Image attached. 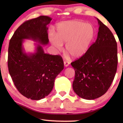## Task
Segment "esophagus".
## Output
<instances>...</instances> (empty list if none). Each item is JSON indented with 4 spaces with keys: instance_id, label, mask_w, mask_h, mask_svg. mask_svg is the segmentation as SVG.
<instances>
[{
    "instance_id": "obj_1",
    "label": "esophagus",
    "mask_w": 123,
    "mask_h": 123,
    "mask_svg": "<svg viewBox=\"0 0 123 123\" xmlns=\"http://www.w3.org/2000/svg\"><path fill=\"white\" fill-rule=\"evenodd\" d=\"M69 62H66V61L64 62V67H67L69 65Z\"/></svg>"
}]
</instances>
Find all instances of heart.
Segmentation results:
<instances>
[{
    "label": "heart",
    "mask_w": 123,
    "mask_h": 123,
    "mask_svg": "<svg viewBox=\"0 0 123 123\" xmlns=\"http://www.w3.org/2000/svg\"><path fill=\"white\" fill-rule=\"evenodd\" d=\"M93 26L78 20L63 22L57 26L55 37H51V44L61 50L65 43V50L73 58H80L86 53L94 38Z\"/></svg>",
    "instance_id": "heart-1"
}]
</instances>
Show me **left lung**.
I'll return each mask as SVG.
<instances>
[{"label":"left lung","instance_id":"8db88e82","mask_svg":"<svg viewBox=\"0 0 123 123\" xmlns=\"http://www.w3.org/2000/svg\"><path fill=\"white\" fill-rule=\"evenodd\" d=\"M97 38L83 56L72 62L75 70L74 91L79 97L94 100L110 87L117 70V43L109 28L98 18Z\"/></svg>","mask_w":123,"mask_h":123}]
</instances>
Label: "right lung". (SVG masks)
I'll list each match as a JSON object with an SVG mask.
<instances>
[{
  "label": "right lung",
  "mask_w": 123,
  "mask_h": 123,
  "mask_svg": "<svg viewBox=\"0 0 123 123\" xmlns=\"http://www.w3.org/2000/svg\"><path fill=\"white\" fill-rule=\"evenodd\" d=\"M50 17L41 16L22 24L10 40L8 66L15 86L27 98L39 100L53 90L55 79L64 69L62 58L44 53L43 47L49 43L48 25ZM25 39L38 42L34 53H26Z\"/></svg>",
  "instance_id": "add662e5"
}]
</instances>
